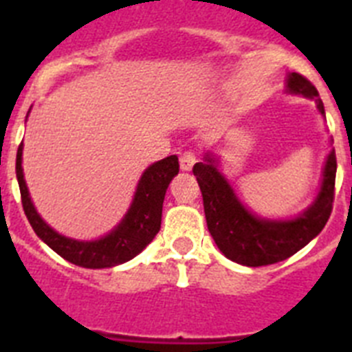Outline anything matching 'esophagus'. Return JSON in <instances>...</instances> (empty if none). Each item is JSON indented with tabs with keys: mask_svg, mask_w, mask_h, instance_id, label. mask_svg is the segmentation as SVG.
<instances>
[{
	"mask_svg": "<svg viewBox=\"0 0 352 352\" xmlns=\"http://www.w3.org/2000/svg\"><path fill=\"white\" fill-rule=\"evenodd\" d=\"M195 162H197V155L194 151H185L179 157V167H182V170H192Z\"/></svg>",
	"mask_w": 352,
	"mask_h": 352,
	"instance_id": "esophagus-1",
	"label": "esophagus"
}]
</instances>
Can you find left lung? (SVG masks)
<instances>
[{
    "instance_id": "left-lung-1",
    "label": "left lung",
    "mask_w": 352,
    "mask_h": 352,
    "mask_svg": "<svg viewBox=\"0 0 352 352\" xmlns=\"http://www.w3.org/2000/svg\"><path fill=\"white\" fill-rule=\"evenodd\" d=\"M287 88L291 93H300L309 98L319 96L316 86L296 72L289 76ZM317 107L324 114L321 100H317ZM192 170L203 194L204 214L214 243L227 259L243 266H268L294 256L322 231L333 210L337 176L335 151L326 160L324 178L316 203L298 219L287 222L261 220L245 210L211 157L195 164Z\"/></svg>"
}]
</instances>
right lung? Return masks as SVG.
I'll return each instance as SVG.
<instances>
[{
	"instance_id": "obj_1",
	"label": "right lung",
	"mask_w": 352,
	"mask_h": 352,
	"mask_svg": "<svg viewBox=\"0 0 352 352\" xmlns=\"http://www.w3.org/2000/svg\"><path fill=\"white\" fill-rule=\"evenodd\" d=\"M21 157H23V142L19 144L17 149L15 174H17L23 210L33 231L43 243H47L56 254H60L68 263L93 270L111 268V266L126 263L138 256L139 252L144 250L146 245L153 241L157 232L160 231L162 206H164L167 186L179 170V162L176 155L155 162L153 166L148 167L142 174L132 206L120 226L111 234L96 241H76L52 231L38 217L31 204L26 183H24Z\"/></svg>"
}]
</instances>
